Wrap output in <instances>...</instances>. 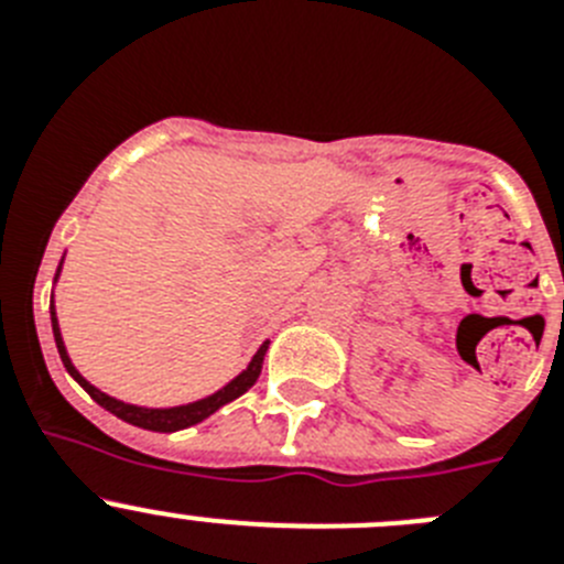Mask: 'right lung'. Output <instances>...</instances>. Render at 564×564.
<instances>
[{"label":"right lung","instance_id":"obj_1","mask_svg":"<svg viewBox=\"0 0 564 564\" xmlns=\"http://www.w3.org/2000/svg\"><path fill=\"white\" fill-rule=\"evenodd\" d=\"M58 271H62V265H58ZM58 271H56V276H58ZM50 318H53V336H56L58 356H62V361H64V367H67L69 376L76 378L84 390H87V395L93 398L96 403H101L104 410L112 412V415H118L121 421L132 423V426H141V430H149V432L186 430V426H194V423L206 421L208 415H214V412L220 410V406H226L228 401H234V398H239L242 392L251 390L253 383H257L259 372H262V358H265V350H268V341H265L257 350L253 361L248 364V370L239 372V376L234 378L231 383H226L220 392H214V395L203 398V401L186 403V406H174V410H143V406H132V403L115 401V398L104 395L101 390H96V387H93L89 381H84V378L78 376L76 367H73V361H69L67 350H64V341H62V333H58V322H56V311H53V305H50Z\"/></svg>","mask_w":564,"mask_h":564}]
</instances>
